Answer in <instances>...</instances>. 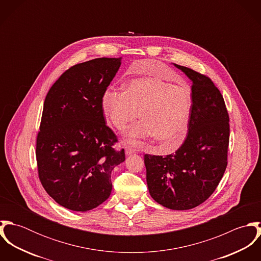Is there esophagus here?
I'll return each mask as SVG.
<instances>
[{"label": "esophagus", "mask_w": 261, "mask_h": 261, "mask_svg": "<svg viewBox=\"0 0 261 261\" xmlns=\"http://www.w3.org/2000/svg\"><path fill=\"white\" fill-rule=\"evenodd\" d=\"M135 152H136V150L132 149V148H128V147L125 148V154H126V155H130V154H133V153H135Z\"/></svg>", "instance_id": "34e87169"}]
</instances>
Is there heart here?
<instances>
[{
  "label": "heart",
  "mask_w": 261,
  "mask_h": 261,
  "mask_svg": "<svg viewBox=\"0 0 261 261\" xmlns=\"http://www.w3.org/2000/svg\"><path fill=\"white\" fill-rule=\"evenodd\" d=\"M193 107L192 90L160 77H140L125 83L123 91L107 89L101 97L106 118L117 130L125 129V141L141 146L154 138L166 149H177L185 140Z\"/></svg>",
  "instance_id": "heart-1"
}]
</instances>
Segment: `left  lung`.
Returning a JSON list of instances; mask_svg holds the SVG:
<instances>
[{"label": "left lung", "instance_id": "left-lung-1", "mask_svg": "<svg viewBox=\"0 0 261 261\" xmlns=\"http://www.w3.org/2000/svg\"><path fill=\"white\" fill-rule=\"evenodd\" d=\"M173 64L192 81L188 135L175 153L145 154V166L151 198L172 210H189L205 202L223 177L229 115L222 94L209 77Z\"/></svg>", "mask_w": 261, "mask_h": 261}]
</instances>
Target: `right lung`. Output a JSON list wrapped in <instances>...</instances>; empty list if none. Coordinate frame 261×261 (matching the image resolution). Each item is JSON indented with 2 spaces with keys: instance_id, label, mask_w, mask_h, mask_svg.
<instances>
[{
  "instance_id": "1",
  "label": "right lung",
  "mask_w": 261,
  "mask_h": 261,
  "mask_svg": "<svg viewBox=\"0 0 261 261\" xmlns=\"http://www.w3.org/2000/svg\"><path fill=\"white\" fill-rule=\"evenodd\" d=\"M121 64L96 58L66 70L48 91L36 158L42 186L60 206L86 212L112 193V172L125 160L115 151V135L106 124L101 97Z\"/></svg>"
}]
</instances>
